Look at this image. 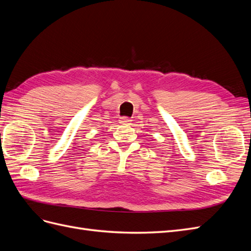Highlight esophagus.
<instances>
[{"instance_id":"obj_1","label":"esophagus","mask_w":251,"mask_h":251,"mask_svg":"<svg viewBox=\"0 0 251 251\" xmlns=\"http://www.w3.org/2000/svg\"><path fill=\"white\" fill-rule=\"evenodd\" d=\"M119 124L124 126H130L132 124V119L128 117H121L119 120Z\"/></svg>"}]
</instances>
